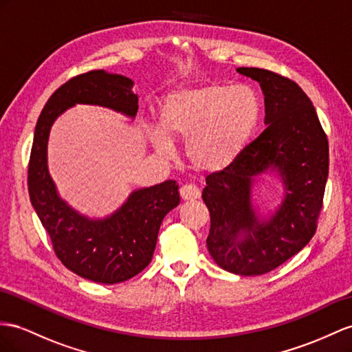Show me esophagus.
I'll use <instances>...</instances> for the list:
<instances>
[{"label": "esophagus", "instance_id": "1", "mask_svg": "<svg viewBox=\"0 0 352 352\" xmlns=\"http://www.w3.org/2000/svg\"><path fill=\"white\" fill-rule=\"evenodd\" d=\"M179 196H182L183 201H195L201 196V192L195 186H183L179 188Z\"/></svg>", "mask_w": 352, "mask_h": 352}]
</instances>
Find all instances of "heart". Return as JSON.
I'll use <instances>...</instances> for the list:
<instances>
[{
  "label": "heart",
  "mask_w": 352,
  "mask_h": 352,
  "mask_svg": "<svg viewBox=\"0 0 352 352\" xmlns=\"http://www.w3.org/2000/svg\"><path fill=\"white\" fill-rule=\"evenodd\" d=\"M262 116L257 94L247 86L211 83L178 89L159 105L153 146L162 156L170 141H186V157L197 173L219 174L235 165Z\"/></svg>",
  "instance_id": "obj_1"
}]
</instances>
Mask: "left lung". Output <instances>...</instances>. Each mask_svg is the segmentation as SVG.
I'll use <instances>...</instances> for the list:
<instances>
[{
  "label": "left lung",
  "mask_w": 352,
  "mask_h": 352,
  "mask_svg": "<svg viewBox=\"0 0 352 352\" xmlns=\"http://www.w3.org/2000/svg\"><path fill=\"white\" fill-rule=\"evenodd\" d=\"M262 87L265 124L235 165L206 178L202 199L211 215L206 247L228 272L256 276L274 270L317 230L329 175V141L317 111L293 80L262 68L236 69ZM267 172L283 179L285 197L270 217L252 206L254 182Z\"/></svg>",
  "instance_id": "obj_1"
}]
</instances>
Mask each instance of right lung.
<instances>
[{"mask_svg": "<svg viewBox=\"0 0 352 352\" xmlns=\"http://www.w3.org/2000/svg\"><path fill=\"white\" fill-rule=\"evenodd\" d=\"M132 87L131 78L104 69L68 80L43 108L30 157V199L58 258L78 276L101 284L123 283L147 267L162 220L179 204L178 184L168 179L133 190L111 215L89 219L71 208L58 193L47 166L49 133L53 122L76 104L105 107L133 119L138 95Z\"/></svg>", "mask_w": 352, "mask_h": 352, "instance_id": "1", "label": "right lung"}]
</instances>
